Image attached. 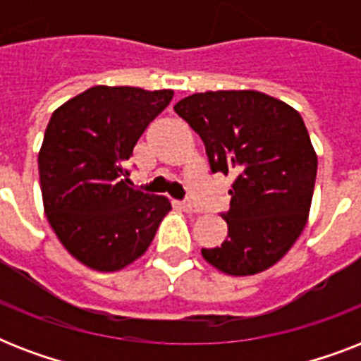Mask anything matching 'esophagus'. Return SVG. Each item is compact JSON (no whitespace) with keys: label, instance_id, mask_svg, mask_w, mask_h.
I'll list each match as a JSON object with an SVG mask.
<instances>
[{"label":"esophagus","instance_id":"34e87169","mask_svg":"<svg viewBox=\"0 0 361 361\" xmlns=\"http://www.w3.org/2000/svg\"><path fill=\"white\" fill-rule=\"evenodd\" d=\"M178 206H180V208L189 215L200 214V208H198V206H195V204H191V202H178Z\"/></svg>","mask_w":361,"mask_h":361}]
</instances>
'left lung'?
<instances>
[{
	"instance_id": "1",
	"label": "left lung",
	"mask_w": 361,
	"mask_h": 361,
	"mask_svg": "<svg viewBox=\"0 0 361 361\" xmlns=\"http://www.w3.org/2000/svg\"><path fill=\"white\" fill-rule=\"evenodd\" d=\"M200 135L214 172L234 174L228 238L202 249L226 275H255L290 251L309 219L317 152L290 104L255 90L195 93L174 106Z\"/></svg>"
}]
</instances>
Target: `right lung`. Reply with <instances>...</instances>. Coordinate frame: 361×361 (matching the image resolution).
I'll return each mask as SVG.
<instances>
[{"mask_svg":"<svg viewBox=\"0 0 361 361\" xmlns=\"http://www.w3.org/2000/svg\"><path fill=\"white\" fill-rule=\"evenodd\" d=\"M174 97L172 90L93 86L54 110L39 149L42 206L61 245L97 271L147 251L172 206L129 187L125 161Z\"/></svg>","mask_w":361,"mask_h":361,"instance_id":"obj_1","label":"right lung"}]
</instances>
